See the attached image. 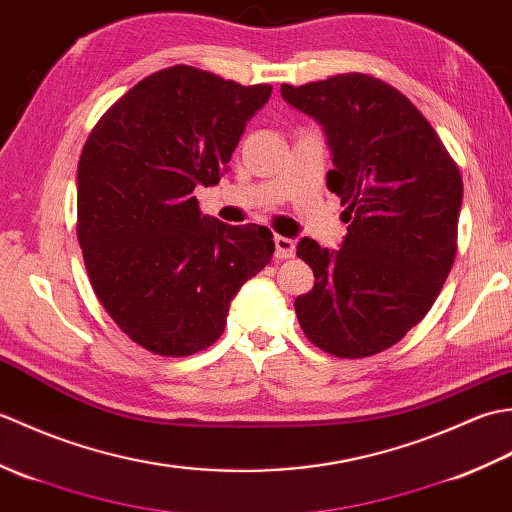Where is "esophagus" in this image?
<instances>
[{"mask_svg": "<svg viewBox=\"0 0 512 512\" xmlns=\"http://www.w3.org/2000/svg\"><path fill=\"white\" fill-rule=\"evenodd\" d=\"M295 242H292L290 237H284V235H275V257L277 259H290L295 257Z\"/></svg>", "mask_w": 512, "mask_h": 512, "instance_id": "obj_1", "label": "esophagus"}]
</instances>
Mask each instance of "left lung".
<instances>
[{"mask_svg":"<svg viewBox=\"0 0 512 512\" xmlns=\"http://www.w3.org/2000/svg\"><path fill=\"white\" fill-rule=\"evenodd\" d=\"M281 96L328 134V189L345 206L339 250L303 237L314 288L295 299L312 345L339 358L396 345L438 299L458 253L462 176L436 129L394 85L350 72Z\"/></svg>","mask_w":512,"mask_h":512,"instance_id":"left-lung-1","label":"left lung"}]
</instances>
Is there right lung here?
I'll return each mask as SVG.
<instances>
[{"label": "right lung", "mask_w": 512, "mask_h": 512, "mask_svg": "<svg viewBox=\"0 0 512 512\" xmlns=\"http://www.w3.org/2000/svg\"><path fill=\"white\" fill-rule=\"evenodd\" d=\"M270 92L171 65L125 92L85 140L76 171L83 262L107 314L151 354L213 345L237 290L275 253L270 228L204 217L193 195L220 182Z\"/></svg>", "instance_id": "right-lung-1"}]
</instances>
